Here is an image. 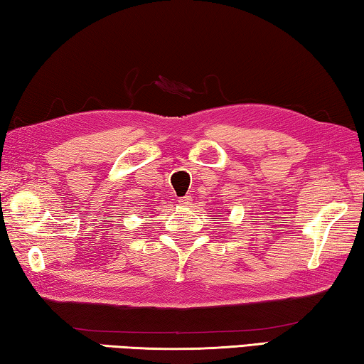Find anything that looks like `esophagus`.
<instances>
[{
	"instance_id": "obj_1",
	"label": "esophagus",
	"mask_w": 364,
	"mask_h": 364,
	"mask_svg": "<svg viewBox=\"0 0 364 364\" xmlns=\"http://www.w3.org/2000/svg\"><path fill=\"white\" fill-rule=\"evenodd\" d=\"M178 203L182 206H190L192 205V198H190V196H182V198H178Z\"/></svg>"
}]
</instances>
